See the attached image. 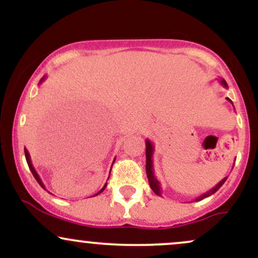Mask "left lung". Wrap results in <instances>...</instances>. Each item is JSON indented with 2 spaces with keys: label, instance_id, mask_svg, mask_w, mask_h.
<instances>
[{
  "label": "left lung",
  "instance_id": "1",
  "mask_svg": "<svg viewBox=\"0 0 258 258\" xmlns=\"http://www.w3.org/2000/svg\"><path fill=\"white\" fill-rule=\"evenodd\" d=\"M221 84L223 85V87H228L227 82L224 81L223 79H221ZM228 100H229L230 103L233 104V102L230 100L229 98H227ZM154 148L153 143L152 142L149 141V139H147L146 141V158H147V164H146V171H147V177H148V180H149V185L150 188H152V190L155 193L156 195H159V197H162V188H161V184H160V182L158 180V178L155 177V174H154V167H153V154H154ZM227 180V177H224L223 179L221 180V182H218L217 184H216L214 188L210 189L209 191H206V193H204L203 195H200V197H198L197 199H195V201H200L203 199H205V198L210 197V195L215 194L216 191L218 190V189L221 188L222 185H223V183L226 182Z\"/></svg>",
  "mask_w": 258,
  "mask_h": 258
}]
</instances>
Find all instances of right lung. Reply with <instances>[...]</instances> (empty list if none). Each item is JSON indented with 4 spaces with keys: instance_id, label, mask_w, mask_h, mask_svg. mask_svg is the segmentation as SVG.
Instances as JSON below:
<instances>
[{
    "instance_id": "right-lung-1",
    "label": "right lung",
    "mask_w": 258,
    "mask_h": 258,
    "mask_svg": "<svg viewBox=\"0 0 258 258\" xmlns=\"http://www.w3.org/2000/svg\"><path fill=\"white\" fill-rule=\"evenodd\" d=\"M44 79H46V76H43V78L40 80V84H42V82H43V80H44ZM24 153H25V159H26V162H28V165H29V168H30L31 173H32V174H34L35 179H36V180H37V183H38V184H40L41 186H42V188H43V189H46V188H44V184H43V182H42V180H41V178H40V176H38V174H37V172H36V170H35V167H34V166H32V162H31V159H30V154H29V152H28V149H26V148H24ZM114 161H115V160H114ZM108 179H109V178H108ZM105 186H106V183H105V184H104V186H103V188H102V189H100V190L98 191V193H97V194H94V195H93V197H96V195H98V194H100V193H102V191H103V190H104V189H105Z\"/></svg>"
}]
</instances>
